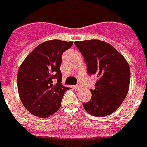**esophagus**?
<instances>
[{
	"instance_id": "obj_1",
	"label": "esophagus",
	"mask_w": 147,
	"mask_h": 147,
	"mask_svg": "<svg viewBox=\"0 0 147 147\" xmlns=\"http://www.w3.org/2000/svg\"><path fill=\"white\" fill-rule=\"evenodd\" d=\"M81 88H82V86H81V85H79V84H78V85H76V86H75V88H76V89H77V90L80 89Z\"/></svg>"
}]
</instances>
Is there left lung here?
Returning <instances> with one entry per match:
<instances>
[{"label": "left lung", "mask_w": 147, "mask_h": 147, "mask_svg": "<svg viewBox=\"0 0 147 147\" xmlns=\"http://www.w3.org/2000/svg\"><path fill=\"white\" fill-rule=\"evenodd\" d=\"M75 44L87 63L88 74L98 77L95 87L91 89V100L83 103V107L93 116L111 114L129 90L130 70L127 60L114 47L101 40L76 41Z\"/></svg>", "instance_id": "obj_1"}]
</instances>
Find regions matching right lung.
Wrapping results in <instances>:
<instances>
[{"label":"right lung","mask_w":147,"mask_h":147,"mask_svg":"<svg viewBox=\"0 0 147 147\" xmlns=\"http://www.w3.org/2000/svg\"><path fill=\"white\" fill-rule=\"evenodd\" d=\"M73 42L53 40L36 47L20 65L17 88L22 104L30 114L47 118L59 109L69 88L62 85L63 52Z\"/></svg>","instance_id":"1"}]
</instances>
